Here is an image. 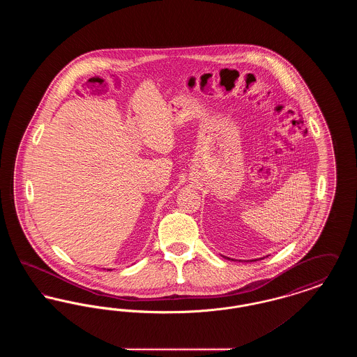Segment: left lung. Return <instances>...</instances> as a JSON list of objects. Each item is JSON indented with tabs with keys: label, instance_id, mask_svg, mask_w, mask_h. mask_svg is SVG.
Wrapping results in <instances>:
<instances>
[{
	"label": "left lung",
	"instance_id": "8db88e82",
	"mask_svg": "<svg viewBox=\"0 0 357 357\" xmlns=\"http://www.w3.org/2000/svg\"><path fill=\"white\" fill-rule=\"evenodd\" d=\"M225 258H226V257H225ZM229 259H230V258H229ZM261 259H262V258H261Z\"/></svg>",
	"mask_w": 357,
	"mask_h": 357
}]
</instances>
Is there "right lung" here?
<instances>
[{
    "label": "right lung",
    "instance_id": "obj_1",
    "mask_svg": "<svg viewBox=\"0 0 357 357\" xmlns=\"http://www.w3.org/2000/svg\"><path fill=\"white\" fill-rule=\"evenodd\" d=\"M108 271H109V269H108Z\"/></svg>",
    "mask_w": 357,
    "mask_h": 357
}]
</instances>
